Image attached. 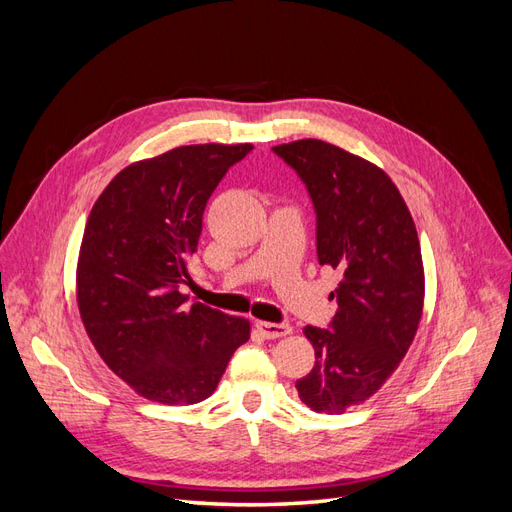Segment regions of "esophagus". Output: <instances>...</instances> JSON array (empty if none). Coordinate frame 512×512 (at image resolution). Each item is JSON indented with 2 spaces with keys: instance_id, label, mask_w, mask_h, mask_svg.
<instances>
[{
  "instance_id": "obj_1",
  "label": "esophagus",
  "mask_w": 512,
  "mask_h": 512,
  "mask_svg": "<svg viewBox=\"0 0 512 512\" xmlns=\"http://www.w3.org/2000/svg\"><path fill=\"white\" fill-rule=\"evenodd\" d=\"M256 329L265 335L267 339H280L290 335V324H277V322H265V320H256Z\"/></svg>"
}]
</instances>
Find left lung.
<instances>
[{
	"instance_id": "obj_1",
	"label": "left lung",
	"mask_w": 512,
	"mask_h": 512,
	"mask_svg": "<svg viewBox=\"0 0 512 512\" xmlns=\"http://www.w3.org/2000/svg\"><path fill=\"white\" fill-rule=\"evenodd\" d=\"M305 181L318 215V260L342 275L333 331L307 327L316 363L297 380L314 412L365 404L410 350L425 303L421 243L410 209L380 166L303 138L273 147Z\"/></svg>"
}]
</instances>
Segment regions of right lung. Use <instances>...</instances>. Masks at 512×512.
Listing matches in <instances>:
<instances>
[{
    "instance_id": "add662e5",
    "label": "right lung",
    "mask_w": 512,
    "mask_h": 512,
    "mask_svg": "<svg viewBox=\"0 0 512 512\" xmlns=\"http://www.w3.org/2000/svg\"><path fill=\"white\" fill-rule=\"evenodd\" d=\"M252 143L183 145L126 166L98 196L76 262L83 327L108 369L134 393L192 406L218 389L250 320L179 292L203 211Z\"/></svg>"
}]
</instances>
